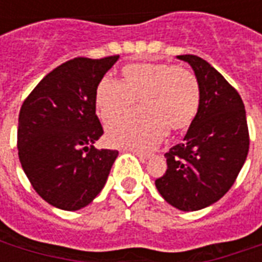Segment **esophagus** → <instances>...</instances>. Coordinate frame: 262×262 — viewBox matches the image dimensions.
Listing matches in <instances>:
<instances>
[{
    "label": "esophagus",
    "mask_w": 262,
    "mask_h": 262,
    "mask_svg": "<svg viewBox=\"0 0 262 262\" xmlns=\"http://www.w3.org/2000/svg\"><path fill=\"white\" fill-rule=\"evenodd\" d=\"M133 154H136L137 157L142 160V161H146V160L150 159V154L142 153V151H137V150H135V151H133Z\"/></svg>",
    "instance_id": "obj_1"
}]
</instances>
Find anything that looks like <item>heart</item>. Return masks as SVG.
<instances>
[{
    "mask_svg": "<svg viewBox=\"0 0 262 262\" xmlns=\"http://www.w3.org/2000/svg\"><path fill=\"white\" fill-rule=\"evenodd\" d=\"M136 101L143 111L108 126L106 140L116 147L148 150L172 132L187 130L196 118L201 88L196 75L168 63H133L122 80L105 77L95 90V109L103 123L130 114Z\"/></svg>",
    "mask_w": 262,
    "mask_h": 262,
    "instance_id": "b5f03b06",
    "label": "heart"
}]
</instances>
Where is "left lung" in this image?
Instances as JSON below:
<instances>
[{"mask_svg":"<svg viewBox=\"0 0 262 262\" xmlns=\"http://www.w3.org/2000/svg\"><path fill=\"white\" fill-rule=\"evenodd\" d=\"M178 59L195 71L201 103L184 142L164 154L167 171L156 187L174 208L189 212L217 202L230 189L247 159L250 136L236 88L206 60L193 54Z\"/></svg>","mask_w":262,"mask_h":262,"instance_id":"obj_1","label":"left lung"}]
</instances>
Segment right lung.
<instances>
[{"mask_svg": "<svg viewBox=\"0 0 262 262\" xmlns=\"http://www.w3.org/2000/svg\"><path fill=\"white\" fill-rule=\"evenodd\" d=\"M119 56L75 57L50 71L22 103L18 156L33 189L50 205L78 210L94 201L118 157L94 147L103 135L95 90Z\"/></svg>", "mask_w": 262, "mask_h": 262, "instance_id": "obj_1", "label": "right lung"}]
</instances>
